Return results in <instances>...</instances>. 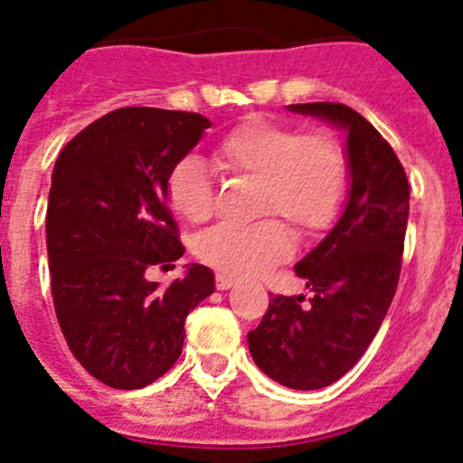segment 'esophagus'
I'll return each instance as SVG.
<instances>
[{
  "instance_id": "esophagus-1",
  "label": "esophagus",
  "mask_w": 463,
  "mask_h": 463,
  "mask_svg": "<svg viewBox=\"0 0 463 463\" xmlns=\"http://www.w3.org/2000/svg\"><path fill=\"white\" fill-rule=\"evenodd\" d=\"M232 285H235V278L226 276V273H217V289L226 291V289H231Z\"/></svg>"
}]
</instances>
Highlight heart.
Returning <instances> with one entry per match:
<instances>
[{"instance_id":"obj_1","label":"heart","mask_w":463,"mask_h":463,"mask_svg":"<svg viewBox=\"0 0 463 463\" xmlns=\"http://www.w3.org/2000/svg\"><path fill=\"white\" fill-rule=\"evenodd\" d=\"M217 163L232 176L258 181L255 214L289 219L300 232L323 231L336 219L351 187V165L344 146L326 133L269 119H250L222 137ZM172 208L192 223L214 213V185L196 156H187L167 181ZM294 241L276 219L232 226L222 223L196 240V253L217 271L235 278L260 276L291 255Z\"/></svg>"}]
</instances>
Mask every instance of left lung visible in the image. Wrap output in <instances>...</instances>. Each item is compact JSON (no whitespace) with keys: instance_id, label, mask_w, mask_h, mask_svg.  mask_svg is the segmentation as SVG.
I'll return each instance as SVG.
<instances>
[{"instance_id":"left-lung-1","label":"left lung","mask_w":463,"mask_h":463,"mask_svg":"<svg viewBox=\"0 0 463 463\" xmlns=\"http://www.w3.org/2000/svg\"><path fill=\"white\" fill-rule=\"evenodd\" d=\"M291 112L326 119L345 133L351 187L332 231L296 262L312 291L273 296L249 351L282 387L312 392L357 364L383 326L401 278L410 183L389 142L344 103H294Z\"/></svg>"}]
</instances>
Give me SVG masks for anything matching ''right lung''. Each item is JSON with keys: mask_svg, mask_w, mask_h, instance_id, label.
Instances as JSON below:
<instances>
[{"mask_svg": "<svg viewBox=\"0 0 463 463\" xmlns=\"http://www.w3.org/2000/svg\"><path fill=\"white\" fill-rule=\"evenodd\" d=\"M205 128L199 112L119 108L67 142L53 165V307L80 366L112 389H142L167 373L181 357L187 314L214 291L203 264H190L167 289L146 280L151 267L185 253L167 181Z\"/></svg>", "mask_w": 463, "mask_h": 463, "instance_id": "add662e5", "label": "right lung"}]
</instances>
